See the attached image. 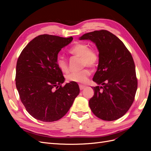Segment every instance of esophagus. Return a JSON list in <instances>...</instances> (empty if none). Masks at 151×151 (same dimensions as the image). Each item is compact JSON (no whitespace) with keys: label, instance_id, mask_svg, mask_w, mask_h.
<instances>
[{"label":"esophagus","instance_id":"34e87169","mask_svg":"<svg viewBox=\"0 0 151 151\" xmlns=\"http://www.w3.org/2000/svg\"><path fill=\"white\" fill-rule=\"evenodd\" d=\"M85 88H86V86H83V85H79V88H80V89H81V90H83V89H84Z\"/></svg>","mask_w":151,"mask_h":151}]
</instances>
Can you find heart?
<instances>
[{
	"label": "heart",
	"mask_w": 151,
	"mask_h": 151,
	"mask_svg": "<svg viewBox=\"0 0 151 151\" xmlns=\"http://www.w3.org/2000/svg\"><path fill=\"white\" fill-rule=\"evenodd\" d=\"M68 52L72 55L81 57V67H89L94 68L98 64L99 54L98 50L92 47H89V44L84 42H77L74 44L68 50ZM56 63L58 67L63 72L68 70V65L67 59L58 55L56 58ZM91 75V71L88 68H84L78 72H72L67 75V80L69 82L76 83H85Z\"/></svg>",
	"instance_id": "1"
}]
</instances>
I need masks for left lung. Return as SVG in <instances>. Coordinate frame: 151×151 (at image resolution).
Returning a JSON list of instances; mask_svg holds the SVG:
<instances>
[{
    "mask_svg": "<svg viewBox=\"0 0 151 151\" xmlns=\"http://www.w3.org/2000/svg\"><path fill=\"white\" fill-rule=\"evenodd\" d=\"M80 40H91L99 50L93 81L101 86L93 88L94 94L89 101L91 111L103 120H117L130 109L137 89L133 57L124 43L107 30L86 33Z\"/></svg>",
    "mask_w": 151,
    "mask_h": 151,
    "instance_id": "1",
    "label": "left lung"
}]
</instances>
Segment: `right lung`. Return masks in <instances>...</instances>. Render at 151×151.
Here are the masks:
<instances>
[{
    "label": "right lung",
    "mask_w": 151,
    "mask_h": 151,
    "mask_svg": "<svg viewBox=\"0 0 151 151\" xmlns=\"http://www.w3.org/2000/svg\"><path fill=\"white\" fill-rule=\"evenodd\" d=\"M72 40V36H38L26 45L17 59L16 88L26 111L36 120H60L79 94L76 83L62 86L65 78L56 63L58 52Z\"/></svg>",
    "instance_id": "1"
}]
</instances>
